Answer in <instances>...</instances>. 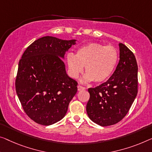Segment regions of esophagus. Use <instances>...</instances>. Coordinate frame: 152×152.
<instances>
[{
    "label": "esophagus",
    "mask_w": 152,
    "mask_h": 152,
    "mask_svg": "<svg viewBox=\"0 0 152 152\" xmlns=\"http://www.w3.org/2000/svg\"><path fill=\"white\" fill-rule=\"evenodd\" d=\"M84 89H85V87H84L81 85H78V91H81V90H84Z\"/></svg>",
    "instance_id": "esophagus-1"
}]
</instances>
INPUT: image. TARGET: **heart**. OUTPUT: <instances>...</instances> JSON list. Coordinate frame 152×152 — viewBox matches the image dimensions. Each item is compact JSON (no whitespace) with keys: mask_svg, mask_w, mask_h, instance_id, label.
Instances as JSON below:
<instances>
[{"mask_svg":"<svg viewBox=\"0 0 152 152\" xmlns=\"http://www.w3.org/2000/svg\"><path fill=\"white\" fill-rule=\"evenodd\" d=\"M118 51L113 46H104L98 43H90L77 50L76 55L68 53L67 64L69 75L76 78L83 72L86 74L83 80H94L100 83L112 75L118 62Z\"/></svg>","mask_w":152,"mask_h":152,"instance_id":"heart-1","label":"heart"}]
</instances>
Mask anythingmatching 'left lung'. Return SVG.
<instances>
[{
  "label": "left lung",
  "instance_id": "left-lung-1",
  "mask_svg": "<svg viewBox=\"0 0 152 152\" xmlns=\"http://www.w3.org/2000/svg\"><path fill=\"white\" fill-rule=\"evenodd\" d=\"M119 61L110 78L88 89L87 104L90 119L101 126L114 125L126 116L138 92V66L134 54L120 43Z\"/></svg>",
  "mask_w": 152,
  "mask_h": 152
}]
</instances>
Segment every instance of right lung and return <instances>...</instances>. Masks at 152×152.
I'll return each mask as SVG.
<instances>
[{
  "label": "right lung",
  "instance_id": "obj_1",
  "mask_svg": "<svg viewBox=\"0 0 152 152\" xmlns=\"http://www.w3.org/2000/svg\"><path fill=\"white\" fill-rule=\"evenodd\" d=\"M76 39L46 36L29 46L18 64L15 90L26 114L36 123L50 126L62 119L77 92L62 59Z\"/></svg>",
  "mask_w": 152,
  "mask_h": 152
}]
</instances>
